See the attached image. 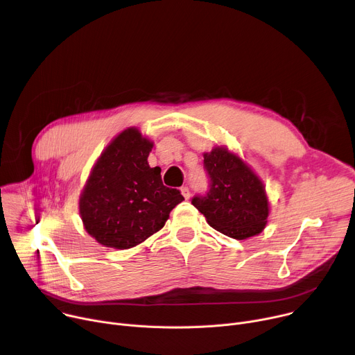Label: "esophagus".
<instances>
[{
    "label": "esophagus",
    "mask_w": 355,
    "mask_h": 355,
    "mask_svg": "<svg viewBox=\"0 0 355 355\" xmlns=\"http://www.w3.org/2000/svg\"><path fill=\"white\" fill-rule=\"evenodd\" d=\"M181 193L184 195L185 199H189V196H191V191H189L188 187H182V188H181Z\"/></svg>",
    "instance_id": "esophagus-1"
}]
</instances>
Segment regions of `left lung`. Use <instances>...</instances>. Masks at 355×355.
I'll use <instances>...</instances> for the list:
<instances>
[{"mask_svg": "<svg viewBox=\"0 0 355 355\" xmlns=\"http://www.w3.org/2000/svg\"><path fill=\"white\" fill-rule=\"evenodd\" d=\"M204 168L209 188L191 202L205 215L207 222L237 240L263 232L268 218V199L259 177L223 147L204 155Z\"/></svg>", "mask_w": 355, "mask_h": 355, "instance_id": "8db88e82", "label": "left lung"}]
</instances>
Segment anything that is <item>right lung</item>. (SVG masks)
Returning a JSON list of instances; mask_svg holds the SVG:
<instances>
[{
  "label": "right lung",
  "mask_w": 355,
  "mask_h": 355,
  "mask_svg": "<svg viewBox=\"0 0 355 355\" xmlns=\"http://www.w3.org/2000/svg\"><path fill=\"white\" fill-rule=\"evenodd\" d=\"M153 143L137 129L118 135L95 163L80 198L85 230L103 245L130 248L159 232L184 196L163 184L147 157Z\"/></svg>",
  "instance_id": "right-lung-1"
}]
</instances>
